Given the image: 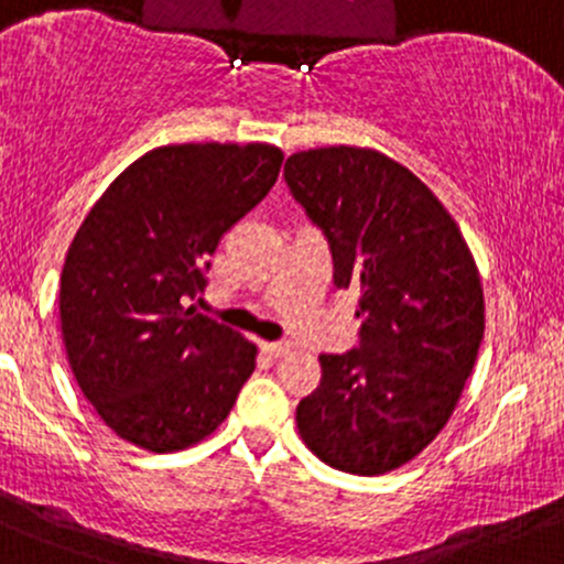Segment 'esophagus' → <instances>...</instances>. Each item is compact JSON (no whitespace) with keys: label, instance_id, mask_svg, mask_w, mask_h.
I'll return each instance as SVG.
<instances>
[{"label":"esophagus","instance_id":"34e87169","mask_svg":"<svg viewBox=\"0 0 564 564\" xmlns=\"http://www.w3.org/2000/svg\"><path fill=\"white\" fill-rule=\"evenodd\" d=\"M260 350L271 358H282L290 352V345L288 341H260Z\"/></svg>","mask_w":564,"mask_h":564}]
</instances>
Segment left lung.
<instances>
[{
  "label": "left lung",
  "instance_id": "obj_1",
  "mask_svg": "<svg viewBox=\"0 0 564 564\" xmlns=\"http://www.w3.org/2000/svg\"><path fill=\"white\" fill-rule=\"evenodd\" d=\"M284 182L328 241L334 288L358 293V347L323 352L295 423L317 458L382 475L448 423L484 339V288L432 189L375 149L288 156Z\"/></svg>",
  "mask_w": 564,
  "mask_h": 564
}]
</instances>
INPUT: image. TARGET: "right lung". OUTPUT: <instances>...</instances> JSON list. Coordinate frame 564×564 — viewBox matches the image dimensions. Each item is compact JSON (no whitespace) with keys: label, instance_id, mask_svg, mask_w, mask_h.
<instances>
[{"label":"right lung","instance_id":"add662e5","mask_svg":"<svg viewBox=\"0 0 564 564\" xmlns=\"http://www.w3.org/2000/svg\"><path fill=\"white\" fill-rule=\"evenodd\" d=\"M280 167L269 143L160 147L86 214L62 269V339L84 397L127 443L184 451L234 410L258 347L184 301Z\"/></svg>","mask_w":564,"mask_h":564}]
</instances>
